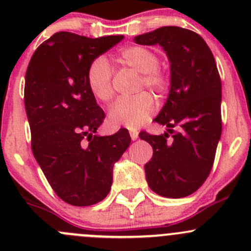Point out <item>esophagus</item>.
Returning <instances> with one entry per match:
<instances>
[{"label": "esophagus", "mask_w": 251, "mask_h": 251, "mask_svg": "<svg viewBox=\"0 0 251 251\" xmlns=\"http://www.w3.org/2000/svg\"><path fill=\"white\" fill-rule=\"evenodd\" d=\"M130 136H131V140L132 141H136L138 138V131H136V130H130Z\"/></svg>", "instance_id": "obj_1"}]
</instances>
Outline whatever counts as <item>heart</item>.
<instances>
[{
  "instance_id": "1",
  "label": "heart",
  "mask_w": 251,
  "mask_h": 251,
  "mask_svg": "<svg viewBox=\"0 0 251 251\" xmlns=\"http://www.w3.org/2000/svg\"><path fill=\"white\" fill-rule=\"evenodd\" d=\"M120 64L141 73L138 90L148 88L156 95H163L170 87L168 73L158 65L159 58L154 50L144 46H128L116 57ZM88 90L100 102H110L114 96L113 72L103 57L92 60L86 74ZM154 111V100L149 93L142 92L128 100H120L111 107L109 124L113 127L136 128L143 125Z\"/></svg>"
}]
</instances>
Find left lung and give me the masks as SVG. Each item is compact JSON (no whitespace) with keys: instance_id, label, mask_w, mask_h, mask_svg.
<instances>
[{"instance_id":"left-lung-1","label":"left lung","mask_w":251,"mask_h":251,"mask_svg":"<svg viewBox=\"0 0 251 251\" xmlns=\"http://www.w3.org/2000/svg\"><path fill=\"white\" fill-rule=\"evenodd\" d=\"M133 41L163 47L171 70L169 97L154 119L168 132L140 133L153 147V156L144 166L147 182L159 196L183 198L207 178L221 137L219 70L206 42L192 30L163 26L138 35Z\"/></svg>"}]
</instances>
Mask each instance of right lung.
Returning a JSON list of instances; mask_svg holds the SVG:
<instances>
[{
	"label": "right lung",
	"instance_id": "right-lung-1",
	"mask_svg": "<svg viewBox=\"0 0 251 251\" xmlns=\"http://www.w3.org/2000/svg\"><path fill=\"white\" fill-rule=\"evenodd\" d=\"M123 39L60 31L37 47L27 65L24 103L32 153L55 194L75 206L108 196L114 164L131 143L125 128L96 135L105 114L86 81L92 60Z\"/></svg>",
	"mask_w": 251,
	"mask_h": 251
}]
</instances>
